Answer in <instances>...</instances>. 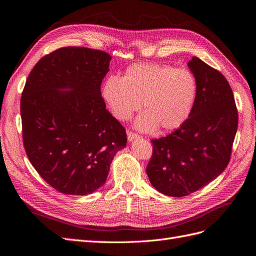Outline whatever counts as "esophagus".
<instances>
[{
	"mask_svg": "<svg viewBox=\"0 0 256 256\" xmlns=\"http://www.w3.org/2000/svg\"><path fill=\"white\" fill-rule=\"evenodd\" d=\"M127 136H128V141H129V142H131V141H134V138H138L140 136L136 134H134V132H131V131H129Z\"/></svg>",
	"mask_w": 256,
	"mask_h": 256,
	"instance_id": "34e87169",
	"label": "esophagus"
}]
</instances>
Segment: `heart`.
<instances>
[{"label":"heart","mask_w":256,"mask_h":256,"mask_svg":"<svg viewBox=\"0 0 256 256\" xmlns=\"http://www.w3.org/2000/svg\"><path fill=\"white\" fill-rule=\"evenodd\" d=\"M196 90V76L188 69L140 63L127 67L122 78L110 76L102 97L118 120H130L143 102L146 111L136 122L138 130H174L190 116Z\"/></svg>","instance_id":"heart-1"}]
</instances>
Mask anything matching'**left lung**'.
I'll use <instances>...</instances> for the list:
<instances>
[{"label": "left lung", "mask_w": 256, "mask_h": 256, "mask_svg": "<svg viewBox=\"0 0 256 256\" xmlns=\"http://www.w3.org/2000/svg\"><path fill=\"white\" fill-rule=\"evenodd\" d=\"M188 67L198 84L189 118L171 134L152 140L146 168L152 187L174 198L205 187L226 170L238 126L234 95L224 76L196 56Z\"/></svg>", "instance_id": "obj_1"}]
</instances>
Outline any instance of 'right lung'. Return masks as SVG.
I'll use <instances>...</instances> for the list:
<instances>
[{
	"label": "right lung",
	"mask_w": 256,
	"mask_h": 256,
	"mask_svg": "<svg viewBox=\"0 0 256 256\" xmlns=\"http://www.w3.org/2000/svg\"><path fill=\"white\" fill-rule=\"evenodd\" d=\"M110 54L64 47L38 60L22 92L23 145L51 187L86 196L104 184L110 164L126 146V130L106 109L100 85Z\"/></svg>",
	"instance_id": "1"
}]
</instances>
